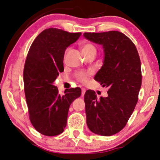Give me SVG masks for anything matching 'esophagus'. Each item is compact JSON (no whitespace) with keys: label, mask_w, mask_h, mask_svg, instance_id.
Here are the masks:
<instances>
[{"label":"esophagus","mask_w":160,"mask_h":160,"mask_svg":"<svg viewBox=\"0 0 160 160\" xmlns=\"http://www.w3.org/2000/svg\"><path fill=\"white\" fill-rule=\"evenodd\" d=\"M85 92H86V89H85V88H82V96H84Z\"/></svg>","instance_id":"obj_1"}]
</instances>
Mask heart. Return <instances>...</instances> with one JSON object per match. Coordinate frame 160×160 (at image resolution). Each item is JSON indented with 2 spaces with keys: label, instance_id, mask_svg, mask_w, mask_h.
Returning <instances> with one entry per match:
<instances>
[{
  "label": "heart",
  "instance_id": "b5f03b06",
  "mask_svg": "<svg viewBox=\"0 0 160 160\" xmlns=\"http://www.w3.org/2000/svg\"><path fill=\"white\" fill-rule=\"evenodd\" d=\"M81 49L84 55L88 54L90 53H96V48L91 43H84L81 46ZM68 49L66 51H68ZM91 74L90 72H84V71H79L76 73V78L78 82L82 83H86L88 82V77Z\"/></svg>",
  "mask_w": 160,
  "mask_h": 160
}]
</instances>
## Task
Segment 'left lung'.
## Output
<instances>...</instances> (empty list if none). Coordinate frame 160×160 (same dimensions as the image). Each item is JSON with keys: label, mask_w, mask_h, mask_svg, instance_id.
I'll return each mask as SVG.
<instances>
[{"label": "left lung", "mask_w": 160, "mask_h": 160, "mask_svg": "<svg viewBox=\"0 0 160 160\" xmlns=\"http://www.w3.org/2000/svg\"><path fill=\"white\" fill-rule=\"evenodd\" d=\"M84 36L103 46L104 60L95 80L109 88L106 98H98L91 90L85 92L87 124L93 133L111 136L125 127L138 103L142 84L140 59L133 42L118 31Z\"/></svg>", "instance_id": "left-lung-1"}]
</instances>
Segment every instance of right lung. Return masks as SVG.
<instances>
[{
  "label": "right lung",
  "instance_id": "add662e5",
  "mask_svg": "<svg viewBox=\"0 0 160 160\" xmlns=\"http://www.w3.org/2000/svg\"><path fill=\"white\" fill-rule=\"evenodd\" d=\"M82 33L56 28L45 29L31 45L23 70L24 90L29 119L35 129L45 136L62 133L71 103L82 94L79 88L60 95L53 82L64 71L65 50Z\"/></svg>",
  "mask_w": 160,
  "mask_h": 160
}]
</instances>
